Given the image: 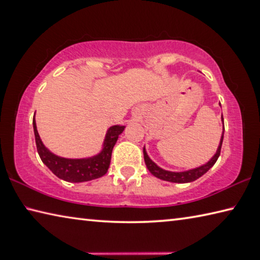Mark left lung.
Here are the masks:
<instances>
[{
  "instance_id": "left-lung-1",
  "label": "left lung",
  "mask_w": 260,
  "mask_h": 260,
  "mask_svg": "<svg viewBox=\"0 0 260 260\" xmlns=\"http://www.w3.org/2000/svg\"><path fill=\"white\" fill-rule=\"evenodd\" d=\"M221 118H222V121H223V117H221ZM223 133H224V127H223V132H222V137H221L219 147H217L215 155H214L207 163L199 168L191 169V170L182 171V172L168 171V170H164V169H162V168H159L157 164H156L155 162H152V160L150 159V157L148 156L147 151H146V148L143 147V157H145V163L148 168V170L150 171L151 175H154L155 177H157V178L162 179V180H167V182L180 183V184L194 182V180H197L198 178H200L201 176L205 175L206 172H207L209 169H211L214 164H215L217 158H219L220 152H221V147H222V141H223Z\"/></svg>"
}]
</instances>
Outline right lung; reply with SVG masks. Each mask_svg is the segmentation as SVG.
I'll use <instances>...</instances> for the list:
<instances>
[{"mask_svg":"<svg viewBox=\"0 0 260 260\" xmlns=\"http://www.w3.org/2000/svg\"><path fill=\"white\" fill-rule=\"evenodd\" d=\"M123 129H125V126L120 125L110 127L105 135L102 151L92 157L64 158L53 154L44 146L37 131L36 119L34 118L36 145L41 160L56 177L69 183L89 182V180L101 178L102 176H104L109 170L113 147Z\"/></svg>","mask_w":260,"mask_h":260,"instance_id":"right-lung-1","label":"right lung"}]
</instances>
